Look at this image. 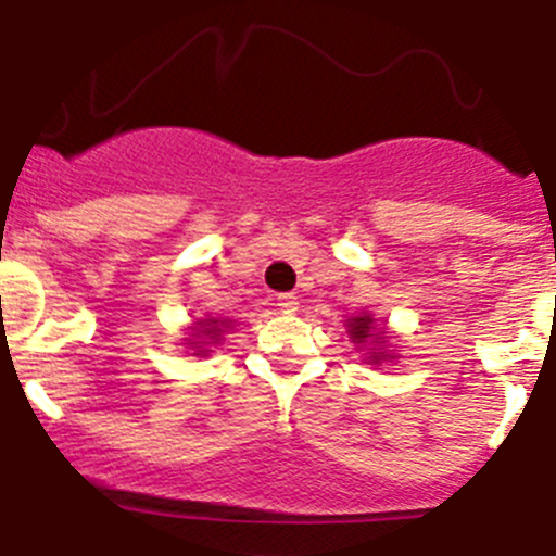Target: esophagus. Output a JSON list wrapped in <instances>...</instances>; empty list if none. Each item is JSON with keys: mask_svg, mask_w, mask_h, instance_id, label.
I'll return each mask as SVG.
<instances>
[{"mask_svg": "<svg viewBox=\"0 0 556 556\" xmlns=\"http://www.w3.org/2000/svg\"><path fill=\"white\" fill-rule=\"evenodd\" d=\"M278 308L281 311H287V314H292V311H298V298H294V294H278Z\"/></svg>", "mask_w": 556, "mask_h": 556, "instance_id": "34e87169", "label": "esophagus"}]
</instances>
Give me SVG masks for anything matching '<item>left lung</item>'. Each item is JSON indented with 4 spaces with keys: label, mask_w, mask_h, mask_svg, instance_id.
I'll list each match as a JSON object with an SVG mask.
<instances>
[{
    "label": "left lung",
    "mask_w": 556,
    "mask_h": 556,
    "mask_svg": "<svg viewBox=\"0 0 556 556\" xmlns=\"http://www.w3.org/2000/svg\"><path fill=\"white\" fill-rule=\"evenodd\" d=\"M368 332H371V316H357V319L349 321V336H352V341L363 343L368 338Z\"/></svg>",
    "instance_id": "1"
}]
</instances>
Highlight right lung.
<instances>
[{"label": "right lung", "mask_w": 556, "mask_h": 556, "mask_svg": "<svg viewBox=\"0 0 556 556\" xmlns=\"http://www.w3.org/2000/svg\"><path fill=\"white\" fill-rule=\"evenodd\" d=\"M202 332V336H215V332H218V327H204V330H199Z\"/></svg>", "instance_id": "add662e5"}]
</instances>
